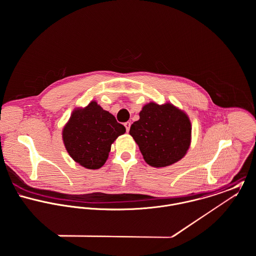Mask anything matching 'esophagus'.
<instances>
[{
	"instance_id": "1",
	"label": "esophagus",
	"mask_w": 256,
	"mask_h": 256,
	"mask_svg": "<svg viewBox=\"0 0 256 256\" xmlns=\"http://www.w3.org/2000/svg\"><path fill=\"white\" fill-rule=\"evenodd\" d=\"M124 126H126V132H130V122H124Z\"/></svg>"
}]
</instances>
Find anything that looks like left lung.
Returning <instances> with one entry per match:
<instances>
[{"label": "left lung", "mask_w": 256, "mask_h": 256, "mask_svg": "<svg viewBox=\"0 0 256 256\" xmlns=\"http://www.w3.org/2000/svg\"><path fill=\"white\" fill-rule=\"evenodd\" d=\"M191 134L188 114L171 102L144 104L130 130L146 162L156 168L181 160L190 148Z\"/></svg>", "instance_id": "1"}]
</instances>
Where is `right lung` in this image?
Returning a JSON list of instances; mask_svg holds the SVG:
<instances>
[{
    "mask_svg": "<svg viewBox=\"0 0 256 256\" xmlns=\"http://www.w3.org/2000/svg\"><path fill=\"white\" fill-rule=\"evenodd\" d=\"M126 128L96 101L76 108L64 126L62 140L71 158L87 169H99L106 161L112 144Z\"/></svg>",
    "mask_w": 256,
    "mask_h": 256,
    "instance_id": "right-lung-1",
    "label": "right lung"
}]
</instances>
